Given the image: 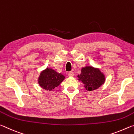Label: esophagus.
Listing matches in <instances>:
<instances>
[{
    "instance_id": "esophagus-1",
    "label": "esophagus",
    "mask_w": 134,
    "mask_h": 134,
    "mask_svg": "<svg viewBox=\"0 0 134 134\" xmlns=\"http://www.w3.org/2000/svg\"><path fill=\"white\" fill-rule=\"evenodd\" d=\"M68 75H69V76H74V72L72 71H69V72H68Z\"/></svg>"
}]
</instances>
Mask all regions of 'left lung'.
Here are the masks:
<instances>
[{
    "label": "left lung",
    "instance_id": "8db88e82",
    "mask_svg": "<svg viewBox=\"0 0 134 134\" xmlns=\"http://www.w3.org/2000/svg\"><path fill=\"white\" fill-rule=\"evenodd\" d=\"M79 80L82 81L87 91L98 89L105 81V76L99 69L86 66L81 69V74L78 75Z\"/></svg>",
    "mask_w": 134,
    "mask_h": 134
}]
</instances>
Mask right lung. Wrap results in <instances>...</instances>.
<instances>
[{
    "mask_svg": "<svg viewBox=\"0 0 134 134\" xmlns=\"http://www.w3.org/2000/svg\"><path fill=\"white\" fill-rule=\"evenodd\" d=\"M65 79L64 76L47 67L40 73L38 84L42 89L51 91L60 85Z\"/></svg>",
    "mask_w": 134,
    "mask_h": 134,
    "instance_id": "1",
    "label": "right lung"
}]
</instances>
